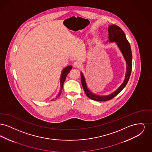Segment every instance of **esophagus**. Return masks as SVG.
I'll return each instance as SVG.
<instances>
[{
  "mask_svg": "<svg viewBox=\"0 0 152 152\" xmlns=\"http://www.w3.org/2000/svg\"><path fill=\"white\" fill-rule=\"evenodd\" d=\"M73 66L74 67H76V68H79L80 66V64L78 61H75L73 63Z\"/></svg>",
  "mask_w": 152,
  "mask_h": 152,
  "instance_id": "34e87169",
  "label": "esophagus"
}]
</instances>
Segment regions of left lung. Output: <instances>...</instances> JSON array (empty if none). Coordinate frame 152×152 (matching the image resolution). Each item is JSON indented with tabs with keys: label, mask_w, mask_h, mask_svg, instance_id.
I'll list each match as a JSON object with an SVG mask.
<instances>
[{
	"label": "left lung",
	"mask_w": 152,
	"mask_h": 152,
	"mask_svg": "<svg viewBox=\"0 0 152 152\" xmlns=\"http://www.w3.org/2000/svg\"><path fill=\"white\" fill-rule=\"evenodd\" d=\"M108 39L109 42H115L120 50L123 53L124 58L126 60V73L125 75V78L124 81L121 86L119 87L115 92H113L112 94L108 96H99L92 94L88 88H87L86 80L83 75L81 73V84L83 87L84 91L86 94L91 100L97 101H105L111 100L114 98L118 94L127 84L129 79L130 78V74L132 69V53L131 51L130 44L127 40L125 34L122 29L118 26L116 25H110L108 28Z\"/></svg>",
	"instance_id": "1"
}]
</instances>
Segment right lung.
<instances>
[{
	"mask_svg": "<svg viewBox=\"0 0 152 152\" xmlns=\"http://www.w3.org/2000/svg\"><path fill=\"white\" fill-rule=\"evenodd\" d=\"M72 68V66H68L65 67V68L64 69V70L63 71L62 73H61V78H60V87H61V88H60V92H59L58 94V96H56V99H57L58 97H59V96L61 94V91H62V89H63V84L65 81L66 77L67 75L69 73L70 71L71 70ZM53 100H54V99H53Z\"/></svg>",
	"mask_w": 152,
	"mask_h": 152,
	"instance_id": "obj_1",
	"label": "right lung"
}]
</instances>
